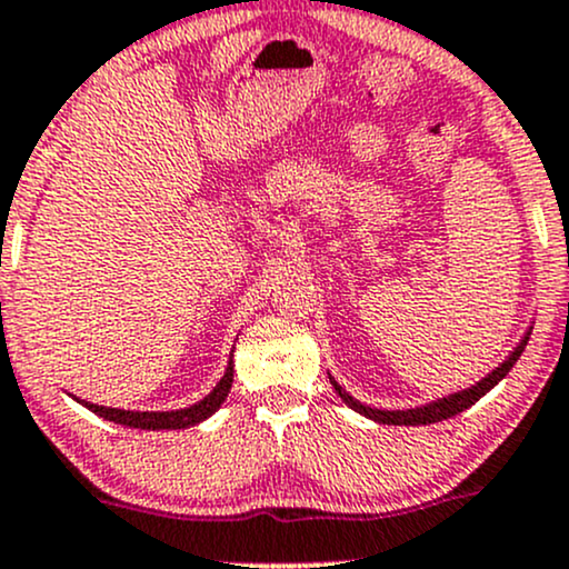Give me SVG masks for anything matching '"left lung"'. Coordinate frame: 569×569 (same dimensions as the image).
I'll list each match as a JSON object with an SVG mask.
<instances>
[{
  "label": "left lung",
  "mask_w": 569,
  "mask_h": 569,
  "mask_svg": "<svg viewBox=\"0 0 569 569\" xmlns=\"http://www.w3.org/2000/svg\"><path fill=\"white\" fill-rule=\"evenodd\" d=\"M529 336H531V331L523 333V339L518 341V347L510 352V356H507L505 363H499L497 369H493L488 377H482L478 385H472V388H467V390H458V393L445 396V399L429 401V405H423V407H415V409H375V407H366V405H360L358 399H352L347 390H341V385L336 382L333 377H331V385H333L336 393L341 396V401H345L347 407H352L356 412L366 415L369 420H377V423H385V426L439 423V420H448V418H453V415L463 412V409H469L475 405V401H480L482 396H486L488 390L493 388V385H497L499 380H505L507 371H510L512 366H516V360L521 358V352H523V347H527Z\"/></svg>",
  "instance_id": "obj_1"
}]
</instances>
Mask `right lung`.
Here are the masks:
<instances>
[{
  "label": "right lung",
  "instance_id": "right-lung-1",
  "mask_svg": "<svg viewBox=\"0 0 569 569\" xmlns=\"http://www.w3.org/2000/svg\"><path fill=\"white\" fill-rule=\"evenodd\" d=\"M230 385H233V360L224 369V377L217 382V388L211 390L206 399H200L198 405L184 407V409H170V412H130V409H116V407H100L91 405V401H81L83 407L91 409L100 418L113 420L119 426H130V429H143V431H162V429H189V426L203 423L206 418H211L222 401L228 399Z\"/></svg>",
  "mask_w": 569,
  "mask_h": 569
}]
</instances>
